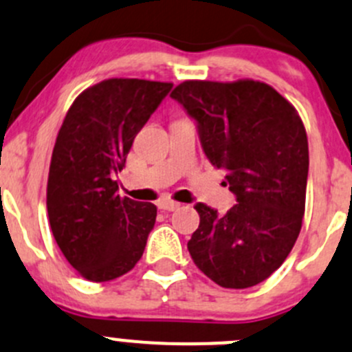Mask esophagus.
<instances>
[{"label":"esophagus","mask_w":352,"mask_h":352,"mask_svg":"<svg viewBox=\"0 0 352 352\" xmlns=\"http://www.w3.org/2000/svg\"><path fill=\"white\" fill-rule=\"evenodd\" d=\"M157 206H159V208H161V210H168V212H173V210L179 208V203L169 200V198H162V200H159Z\"/></svg>","instance_id":"34e87169"}]
</instances>
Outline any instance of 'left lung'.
Segmentation results:
<instances>
[{
	"instance_id": "8db88e82",
	"label": "left lung",
	"mask_w": 352,
	"mask_h": 352,
	"mask_svg": "<svg viewBox=\"0 0 352 352\" xmlns=\"http://www.w3.org/2000/svg\"><path fill=\"white\" fill-rule=\"evenodd\" d=\"M197 122L206 157L227 171L234 206L219 215L197 203L188 251L223 288L270 278L295 245L305 213L309 140L298 111L270 85L184 81L171 93Z\"/></svg>"
}]
</instances>
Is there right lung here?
<instances>
[{"label": "right lung", "mask_w": 352, "mask_h": 352, "mask_svg": "<svg viewBox=\"0 0 352 352\" xmlns=\"http://www.w3.org/2000/svg\"><path fill=\"white\" fill-rule=\"evenodd\" d=\"M171 88L146 79H104L76 98L57 133L47 213L57 245L86 280H115L144 254L157 208L122 198L117 175Z\"/></svg>", "instance_id": "1"}]
</instances>
